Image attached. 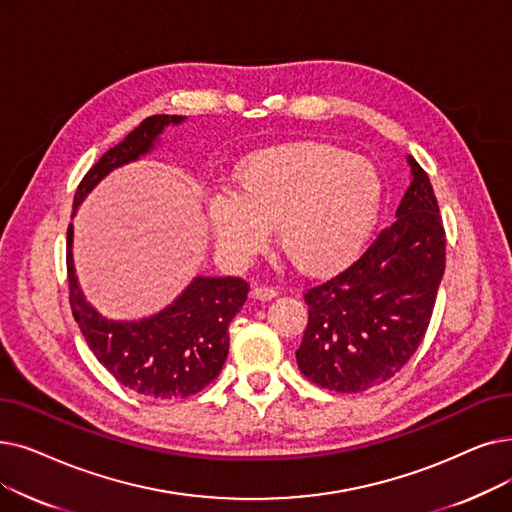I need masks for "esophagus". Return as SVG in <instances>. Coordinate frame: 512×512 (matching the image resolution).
Segmentation results:
<instances>
[{
    "label": "esophagus",
    "mask_w": 512,
    "mask_h": 512,
    "mask_svg": "<svg viewBox=\"0 0 512 512\" xmlns=\"http://www.w3.org/2000/svg\"><path fill=\"white\" fill-rule=\"evenodd\" d=\"M276 295H278L276 286L257 284V286L253 288V297H255V299H261V301H268V299H272V297H276Z\"/></svg>",
    "instance_id": "34e87169"
}]
</instances>
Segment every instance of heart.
Instances as JSON below:
<instances>
[{"label": "heart", "mask_w": 512, "mask_h": 512, "mask_svg": "<svg viewBox=\"0 0 512 512\" xmlns=\"http://www.w3.org/2000/svg\"><path fill=\"white\" fill-rule=\"evenodd\" d=\"M381 205L383 177L372 161L301 142L244 161L236 194L209 201V224L217 247L236 261L257 255L276 226L278 247L301 272L328 274L364 249Z\"/></svg>", "instance_id": "b5f03b06"}]
</instances>
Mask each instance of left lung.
I'll use <instances>...</instances> for the list:
<instances>
[{
  "instance_id": "obj_1",
  "label": "left lung",
  "mask_w": 512,
  "mask_h": 512,
  "mask_svg": "<svg viewBox=\"0 0 512 512\" xmlns=\"http://www.w3.org/2000/svg\"><path fill=\"white\" fill-rule=\"evenodd\" d=\"M412 184L364 253L337 276L309 286L299 370L337 393L389 381L425 339L446 270V230L427 171L414 157Z\"/></svg>"
}]
</instances>
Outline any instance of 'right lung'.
I'll use <instances>...</instances> for the list:
<instances>
[{"label": "right lung", "mask_w": 512, "mask_h": 512, "mask_svg": "<svg viewBox=\"0 0 512 512\" xmlns=\"http://www.w3.org/2000/svg\"><path fill=\"white\" fill-rule=\"evenodd\" d=\"M180 115H152L129 136L106 150L77 186L73 211L106 173L146 154L169 123ZM73 224L66 230L69 303L98 362L127 389L154 399H184L211 385L228 358V326L249 295L242 278L198 276L161 314L140 322L102 318L83 299L73 268Z\"/></svg>", "instance_id": "right-lung-1"}]
</instances>
